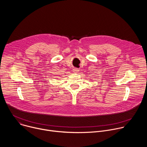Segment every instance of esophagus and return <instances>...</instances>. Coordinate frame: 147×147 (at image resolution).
<instances>
[{"instance_id":"obj_1","label":"esophagus","mask_w":147,"mask_h":147,"mask_svg":"<svg viewBox=\"0 0 147 147\" xmlns=\"http://www.w3.org/2000/svg\"><path fill=\"white\" fill-rule=\"evenodd\" d=\"M78 71H79V70H78L77 68H74V69H73V71H74V73H77Z\"/></svg>"}]
</instances>
